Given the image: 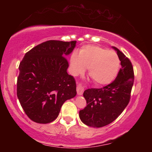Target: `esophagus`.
<instances>
[{
    "instance_id": "obj_1",
    "label": "esophagus",
    "mask_w": 152,
    "mask_h": 152,
    "mask_svg": "<svg viewBox=\"0 0 152 152\" xmlns=\"http://www.w3.org/2000/svg\"><path fill=\"white\" fill-rule=\"evenodd\" d=\"M76 91H77L78 95H82L83 93V91H84V88L81 84H78L77 87H76Z\"/></svg>"
}]
</instances>
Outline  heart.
Returning <instances> with one entry per match:
<instances>
[{"label":"heart","mask_w":152,"mask_h":152,"mask_svg":"<svg viewBox=\"0 0 152 152\" xmlns=\"http://www.w3.org/2000/svg\"><path fill=\"white\" fill-rule=\"evenodd\" d=\"M71 72L74 76L82 74L88 68V74L96 84L111 83L117 76L120 66L118 55L112 50L94 45H86L70 59Z\"/></svg>","instance_id":"1"}]
</instances>
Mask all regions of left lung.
<instances>
[{
    "label": "left lung",
    "instance_id": "left-lung-1",
    "mask_svg": "<svg viewBox=\"0 0 152 152\" xmlns=\"http://www.w3.org/2000/svg\"><path fill=\"white\" fill-rule=\"evenodd\" d=\"M121 61L116 79L101 88H88L83 92L86 106L79 111L80 119L91 127H103L113 122L121 114L129 102L134 84V70L131 61L116 47Z\"/></svg>",
    "mask_w": 152,
    "mask_h": 152
}]
</instances>
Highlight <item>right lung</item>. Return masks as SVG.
I'll use <instances>...</instances> for the list:
<instances>
[{"label": "right lung", "mask_w": 152, "mask_h": 152, "mask_svg": "<svg viewBox=\"0 0 152 152\" xmlns=\"http://www.w3.org/2000/svg\"><path fill=\"white\" fill-rule=\"evenodd\" d=\"M76 43L75 41H46L27 52L20 63L17 96L33 121H53L64 103L76 96V81L68 74L66 58Z\"/></svg>", "instance_id": "right-lung-1"}]
</instances>
